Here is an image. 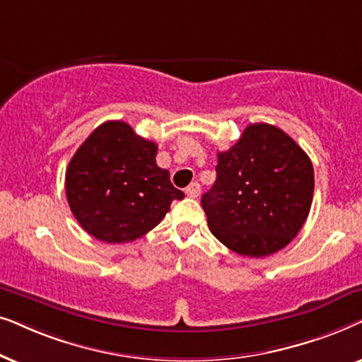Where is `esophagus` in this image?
Returning <instances> with one entry per match:
<instances>
[{"label":"esophagus","instance_id":"1","mask_svg":"<svg viewBox=\"0 0 362 362\" xmlns=\"http://www.w3.org/2000/svg\"><path fill=\"white\" fill-rule=\"evenodd\" d=\"M185 194L189 195V197H192V199H197V197L200 195V184H197V182H194V184H190L185 189Z\"/></svg>","mask_w":362,"mask_h":362}]
</instances>
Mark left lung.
Instances as JSON below:
<instances>
[{"label":"left lung","instance_id":"1","mask_svg":"<svg viewBox=\"0 0 362 362\" xmlns=\"http://www.w3.org/2000/svg\"><path fill=\"white\" fill-rule=\"evenodd\" d=\"M216 180L202 197L210 231L250 258L285 248L310 214L315 172L306 152L281 129L252 124L218 152Z\"/></svg>","mask_w":362,"mask_h":362}]
</instances>
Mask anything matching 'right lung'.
<instances>
[{
  "label": "right lung",
  "instance_id": "obj_1",
  "mask_svg": "<svg viewBox=\"0 0 362 362\" xmlns=\"http://www.w3.org/2000/svg\"><path fill=\"white\" fill-rule=\"evenodd\" d=\"M157 144L122 120H109L77 148L66 170V197L79 225L104 243L141 238L184 192L156 162Z\"/></svg>",
  "mask_w": 362,
  "mask_h": 362
}]
</instances>
